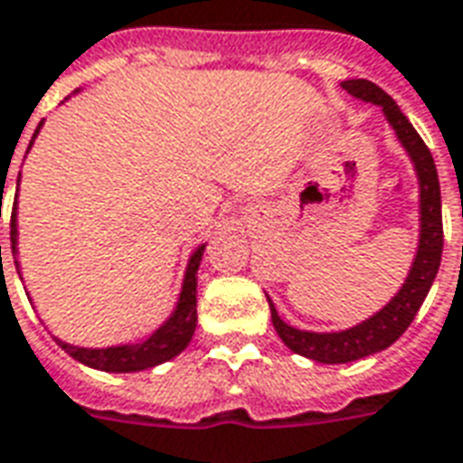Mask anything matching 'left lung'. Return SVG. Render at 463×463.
I'll list each match as a JSON object with an SVG mask.
<instances>
[{
    "label": "left lung",
    "instance_id": "1",
    "mask_svg": "<svg viewBox=\"0 0 463 463\" xmlns=\"http://www.w3.org/2000/svg\"><path fill=\"white\" fill-rule=\"evenodd\" d=\"M344 90H348L354 98H361L365 102H375L383 108L385 118L395 129L397 139L402 142L410 159L414 162L417 176H420V248L414 255L410 277L402 284V289L392 297L385 309H380L375 317L363 321L358 326L338 334H311V331H299V328L284 324L277 314L275 304L269 301L272 311V324L279 338L287 348H292L294 354L311 358L317 363H351L365 355L378 354L383 348H388L402 336L407 326L412 324L417 311L422 307L424 297L432 287L437 269L441 262V248H444V228H441V194H439V176L434 166L432 152L424 145L422 137L417 135V129L410 125V119L402 115V109L397 108V102L390 98L388 92L378 88L371 80H345Z\"/></svg>",
    "mask_w": 463,
    "mask_h": 463
}]
</instances>
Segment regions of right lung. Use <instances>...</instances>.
I'll return each instance as SVG.
<instances>
[{"instance_id": "right-lung-1", "label": "right lung", "mask_w": 463, "mask_h": 463, "mask_svg": "<svg viewBox=\"0 0 463 463\" xmlns=\"http://www.w3.org/2000/svg\"><path fill=\"white\" fill-rule=\"evenodd\" d=\"M39 132V129H36ZM33 132V137H36ZM2 203V201H0ZM12 252H16V201L12 205ZM203 250L198 248L194 255H191V262H188L186 279H184V289H181L179 307L171 314V318L164 324L159 331H154L152 336L142 341V344L132 345H112V348H78V345H68L63 341H58V345L71 354L75 361L85 363L90 368H98V371L108 373H135L145 371V368H154L164 361H171L174 355H179L184 348L188 345L194 331H196V272L198 265H201V258H203ZM2 255V245H0ZM16 262V258H14ZM19 265V262H16Z\"/></svg>"}]
</instances>
